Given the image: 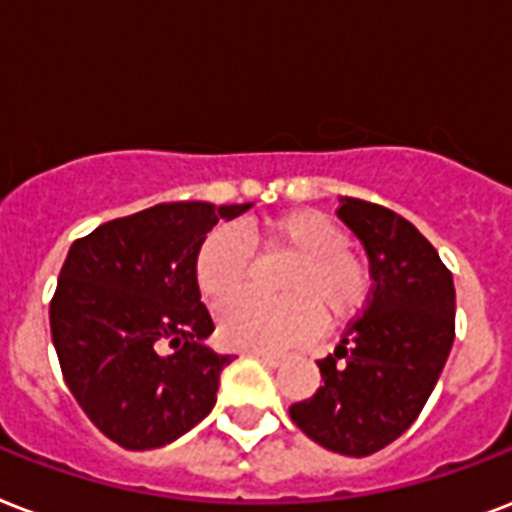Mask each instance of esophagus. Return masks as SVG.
<instances>
[{
	"label": "esophagus",
	"instance_id": "esophagus-1",
	"mask_svg": "<svg viewBox=\"0 0 512 512\" xmlns=\"http://www.w3.org/2000/svg\"><path fill=\"white\" fill-rule=\"evenodd\" d=\"M256 358L261 360V363H267L269 368H277L283 366V360H280V355H272V352H253Z\"/></svg>",
	"mask_w": 512,
	"mask_h": 512
}]
</instances>
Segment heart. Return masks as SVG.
<instances>
[{
    "label": "heart",
    "instance_id": "b5f03b06",
    "mask_svg": "<svg viewBox=\"0 0 512 512\" xmlns=\"http://www.w3.org/2000/svg\"><path fill=\"white\" fill-rule=\"evenodd\" d=\"M269 243L291 253L277 291L280 299L237 296L251 269V245L235 224H221L197 248L194 277L219 310L221 339L229 347L283 352L318 334L320 312L331 326L358 318L371 299V269L350 251V237L320 211H291L267 221Z\"/></svg>",
    "mask_w": 512,
    "mask_h": 512
}]
</instances>
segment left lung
Wrapping results in <instances>:
<instances>
[{
  "instance_id": "obj_1",
  "label": "left lung",
  "mask_w": 512,
  "mask_h": 512,
  "mask_svg": "<svg viewBox=\"0 0 512 512\" xmlns=\"http://www.w3.org/2000/svg\"><path fill=\"white\" fill-rule=\"evenodd\" d=\"M339 219L368 253L371 299L328 358L323 384L288 408L293 425L344 457H368L414 425L454 344V280L411 221L339 197Z\"/></svg>"
}]
</instances>
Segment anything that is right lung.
<instances>
[{
	"mask_svg": "<svg viewBox=\"0 0 512 512\" xmlns=\"http://www.w3.org/2000/svg\"><path fill=\"white\" fill-rule=\"evenodd\" d=\"M248 208L160 202L69 248L50 301L55 352L87 419L122 449H160L216 406L232 355L205 347L213 320L194 259L219 219Z\"/></svg>",
	"mask_w": 512,
	"mask_h": 512,
	"instance_id": "obj_1",
	"label": "right lung"
}]
</instances>
